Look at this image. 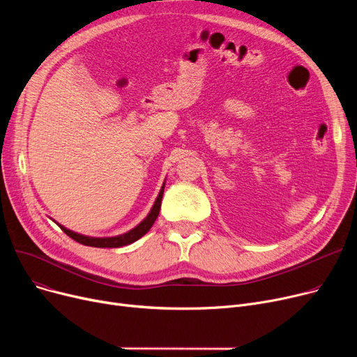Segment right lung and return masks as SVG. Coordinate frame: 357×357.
Returning a JSON list of instances; mask_svg holds the SVG:
<instances>
[{"instance_id": "right-lung-1", "label": "right lung", "mask_w": 357, "mask_h": 357, "mask_svg": "<svg viewBox=\"0 0 357 357\" xmlns=\"http://www.w3.org/2000/svg\"><path fill=\"white\" fill-rule=\"evenodd\" d=\"M163 190H165V183H163L162 190H160V192H159V195H158V198L153 204L152 210H150V213L147 214V217L139 224L137 227H135L133 230H130V231H127L121 236H116V237H88V236H82V234H78L75 231H70L66 227L61 226V224H58V226L70 238H73L75 241H78V243H81V245H85V246H91V248H123V246L131 245V243H135L136 240L143 237L150 229H152V226H153L158 215H159V211H160Z\"/></svg>"}]
</instances>
